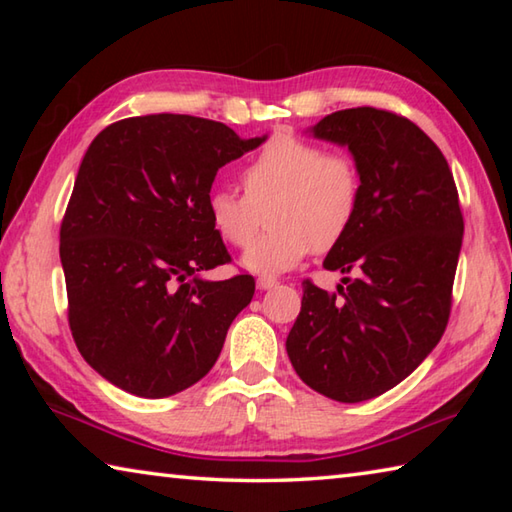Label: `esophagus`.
<instances>
[{
	"label": "esophagus",
	"mask_w": 512,
	"mask_h": 512,
	"mask_svg": "<svg viewBox=\"0 0 512 512\" xmlns=\"http://www.w3.org/2000/svg\"><path fill=\"white\" fill-rule=\"evenodd\" d=\"M277 284V280L275 277H266V275H262V277H257V289H262V291H268V289H273Z\"/></svg>",
	"instance_id": "34e87169"
}]
</instances>
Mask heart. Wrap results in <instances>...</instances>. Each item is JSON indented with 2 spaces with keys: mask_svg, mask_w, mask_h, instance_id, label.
<instances>
[{
  "mask_svg": "<svg viewBox=\"0 0 512 512\" xmlns=\"http://www.w3.org/2000/svg\"><path fill=\"white\" fill-rule=\"evenodd\" d=\"M246 196L214 189L207 216L225 244L246 248L268 204L269 232L241 257L248 271L275 275L309 250L325 253L348 235L361 205V176L348 153L300 137H273L241 173Z\"/></svg>",
  "mask_w": 512,
  "mask_h": 512,
  "instance_id": "heart-1",
  "label": "heart"
}]
</instances>
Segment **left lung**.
Instances as JSON below:
<instances>
[{
	"instance_id": "left-lung-1",
	"label": "left lung",
	"mask_w": 512,
	"mask_h": 512,
	"mask_svg": "<svg viewBox=\"0 0 512 512\" xmlns=\"http://www.w3.org/2000/svg\"><path fill=\"white\" fill-rule=\"evenodd\" d=\"M311 133L348 146L361 205L323 262L345 275L343 284L327 293L302 282L287 352L316 393L366 402L409 377L443 336L463 214L445 155L406 117L348 108L320 119Z\"/></svg>"
}]
</instances>
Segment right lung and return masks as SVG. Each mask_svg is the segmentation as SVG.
<instances>
[{
    "mask_svg": "<svg viewBox=\"0 0 512 512\" xmlns=\"http://www.w3.org/2000/svg\"><path fill=\"white\" fill-rule=\"evenodd\" d=\"M264 140L162 112L115 121L85 151L60 225L67 318L121 391L160 400L194 386L253 300V275L198 273L230 262L207 216L216 171Z\"/></svg>",
    "mask_w": 512,
    "mask_h": 512,
    "instance_id": "right-lung-1",
    "label": "right lung"
}]
</instances>
